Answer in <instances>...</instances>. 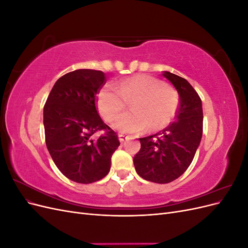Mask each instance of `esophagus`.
<instances>
[{"label": "esophagus", "instance_id": "1", "mask_svg": "<svg viewBox=\"0 0 248 248\" xmlns=\"http://www.w3.org/2000/svg\"><path fill=\"white\" fill-rule=\"evenodd\" d=\"M127 139H128V137L125 136V134H123V133H120V134H119V140L121 141V142L125 141Z\"/></svg>", "mask_w": 248, "mask_h": 248}]
</instances>
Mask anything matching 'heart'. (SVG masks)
<instances>
[{
	"label": "heart",
	"mask_w": 248,
	"mask_h": 248,
	"mask_svg": "<svg viewBox=\"0 0 248 248\" xmlns=\"http://www.w3.org/2000/svg\"><path fill=\"white\" fill-rule=\"evenodd\" d=\"M132 99L133 110L119 116L112 124L121 132L141 133L150 127L158 130L176 116L178 99L175 92L160 79L148 74L120 80L117 87L107 84L97 95V107L101 116L111 121Z\"/></svg>",
	"instance_id": "b5f03b06"
}]
</instances>
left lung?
Here are the masks:
<instances>
[{"instance_id":"1","label":"left lung","mask_w":248,"mask_h":248,"mask_svg":"<svg viewBox=\"0 0 248 248\" xmlns=\"http://www.w3.org/2000/svg\"><path fill=\"white\" fill-rule=\"evenodd\" d=\"M178 91L176 121L153 136L140 139V150L133 164L142 179L158 184L174 181L188 169L202 134V100L185 78L163 71Z\"/></svg>"}]
</instances>
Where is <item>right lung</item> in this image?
<instances>
[{
    "label": "right lung",
    "mask_w": 248,
    "mask_h": 248,
    "mask_svg": "<svg viewBox=\"0 0 248 248\" xmlns=\"http://www.w3.org/2000/svg\"><path fill=\"white\" fill-rule=\"evenodd\" d=\"M106 82L99 70L78 69L60 78L43 108L46 144L59 170L77 183L106 177L111 155L120 146L117 133L102 121L96 94ZM104 130L98 139L93 134Z\"/></svg>",
    "instance_id": "add662e5"
}]
</instances>
